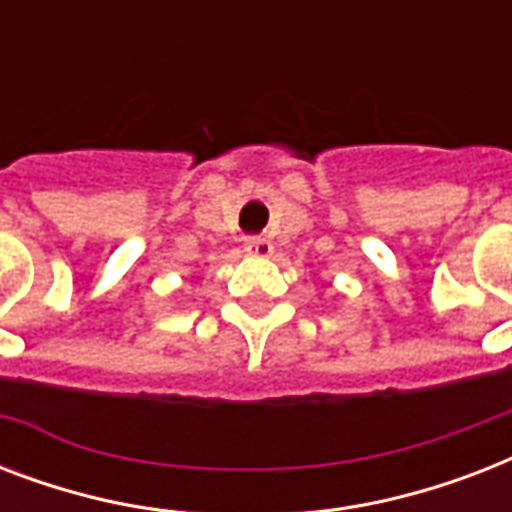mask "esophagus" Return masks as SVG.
<instances>
[{
	"label": "esophagus",
	"mask_w": 512,
	"mask_h": 512,
	"mask_svg": "<svg viewBox=\"0 0 512 512\" xmlns=\"http://www.w3.org/2000/svg\"><path fill=\"white\" fill-rule=\"evenodd\" d=\"M244 249H247L249 257H271L273 244L268 239H249Z\"/></svg>",
	"instance_id": "34e87169"
}]
</instances>
